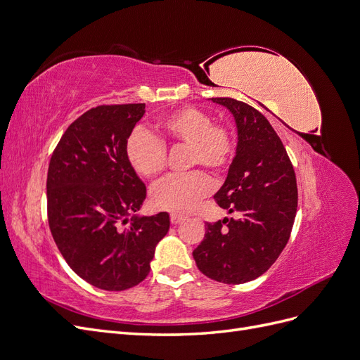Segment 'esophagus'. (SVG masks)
I'll list each match as a JSON object with an SVG mask.
<instances>
[{"label":"esophagus","mask_w":360,"mask_h":360,"mask_svg":"<svg viewBox=\"0 0 360 360\" xmlns=\"http://www.w3.org/2000/svg\"><path fill=\"white\" fill-rule=\"evenodd\" d=\"M186 217H184L183 214H179V213H171V224L172 225H177L180 222H183Z\"/></svg>","instance_id":"34e87169"}]
</instances>
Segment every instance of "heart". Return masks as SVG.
<instances>
[{"label": "heart", "mask_w": 360, "mask_h": 360, "mask_svg": "<svg viewBox=\"0 0 360 360\" xmlns=\"http://www.w3.org/2000/svg\"><path fill=\"white\" fill-rule=\"evenodd\" d=\"M158 132L159 139L144 130H136L127 139L129 163L141 177L153 179L165 168L167 151L162 143L188 147V167H204L213 172H221L230 165L236 150L231 130L225 124H214L209 114L193 106L179 108L160 118ZM210 191V179L197 171L163 179L151 189L150 198L160 210L184 213L195 209Z\"/></svg>", "instance_id": "obj_1"}]
</instances>
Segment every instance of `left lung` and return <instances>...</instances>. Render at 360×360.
<instances>
[{
  "instance_id": "obj_1",
  "label": "left lung",
  "mask_w": 360,
  "mask_h": 360,
  "mask_svg": "<svg viewBox=\"0 0 360 360\" xmlns=\"http://www.w3.org/2000/svg\"><path fill=\"white\" fill-rule=\"evenodd\" d=\"M210 101L231 112L237 129L236 155L214 200L240 216L207 222L192 255L205 276L236 285L263 275L285 248L297 210V183L287 150L263 114L231 97Z\"/></svg>"
}]
</instances>
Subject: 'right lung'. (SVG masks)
Instances as JSON below:
<instances>
[{"label": "right lung", "instance_id": "right-lung-1", "mask_svg": "<svg viewBox=\"0 0 360 360\" xmlns=\"http://www.w3.org/2000/svg\"><path fill=\"white\" fill-rule=\"evenodd\" d=\"M146 103L102 105L68 127L49 162L46 197L53 240L76 275L123 291L143 282L169 214L139 216L146 184L129 163L127 139ZM134 213L126 229L127 216Z\"/></svg>", "mask_w": 360, "mask_h": 360}]
</instances>
